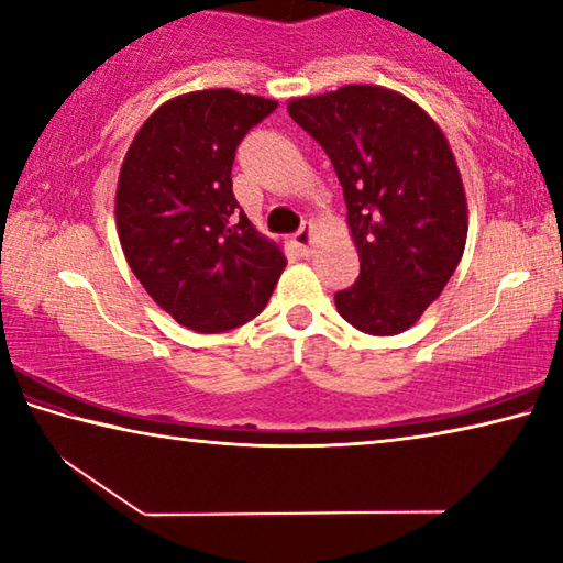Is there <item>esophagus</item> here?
I'll use <instances>...</instances> for the list:
<instances>
[{"mask_svg":"<svg viewBox=\"0 0 563 563\" xmlns=\"http://www.w3.org/2000/svg\"><path fill=\"white\" fill-rule=\"evenodd\" d=\"M292 243H295V247H298L302 255H308L310 253V243H312V225L310 223H302L300 231L292 235Z\"/></svg>","mask_w":563,"mask_h":563,"instance_id":"1","label":"esophagus"}]
</instances>
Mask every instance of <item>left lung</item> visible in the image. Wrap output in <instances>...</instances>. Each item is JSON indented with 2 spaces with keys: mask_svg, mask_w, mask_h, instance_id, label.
Returning a JSON list of instances; mask_svg holds the SVG:
<instances>
[{
  "mask_svg": "<svg viewBox=\"0 0 563 563\" xmlns=\"http://www.w3.org/2000/svg\"><path fill=\"white\" fill-rule=\"evenodd\" d=\"M340 178L360 253L338 312L367 335H399L440 298L462 261L466 198L440 126L397 91L347 84L288 103Z\"/></svg>",
  "mask_w": 563,
  "mask_h": 563,
  "instance_id": "1",
  "label": "left lung"
}]
</instances>
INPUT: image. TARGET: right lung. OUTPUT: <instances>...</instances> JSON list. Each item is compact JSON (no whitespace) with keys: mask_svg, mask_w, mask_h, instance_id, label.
<instances>
[{"mask_svg":"<svg viewBox=\"0 0 563 563\" xmlns=\"http://www.w3.org/2000/svg\"><path fill=\"white\" fill-rule=\"evenodd\" d=\"M278 101L208 89L166 101L123 158L117 228L146 292L178 325L225 332L268 305L285 255L255 231L233 196L245 133Z\"/></svg>","mask_w":563,"mask_h":563,"instance_id":"1","label":"right lung"}]
</instances>
